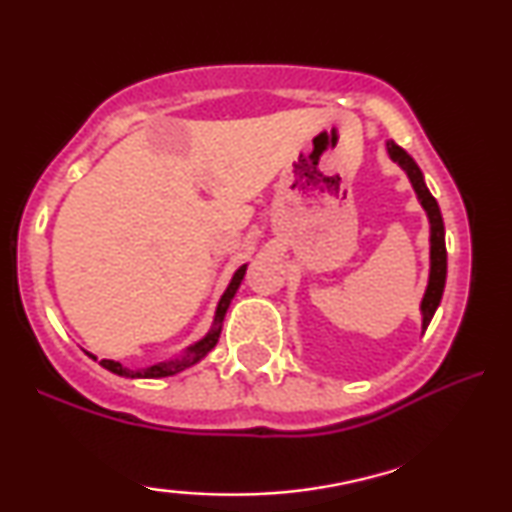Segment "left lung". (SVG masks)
<instances>
[{
    "label": "left lung",
    "instance_id": "left-lung-1",
    "mask_svg": "<svg viewBox=\"0 0 512 512\" xmlns=\"http://www.w3.org/2000/svg\"><path fill=\"white\" fill-rule=\"evenodd\" d=\"M387 153L394 163L401 165V170L408 174L412 188H415L419 205L424 207L426 216H429L431 223V270H429V284H426L424 298H422V331H426V326L431 324L433 314H436L440 298H443L445 291V277H447V251H445V226H443V214H440V207L433 195L429 193V188L424 184V174L419 170L415 160L408 151H403L396 142H387Z\"/></svg>",
    "mask_w": 512,
    "mask_h": 512
}]
</instances>
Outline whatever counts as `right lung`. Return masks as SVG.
Here are the masks:
<instances>
[{
    "label": "right lung",
    "mask_w": 512,
    "mask_h": 512,
    "mask_svg": "<svg viewBox=\"0 0 512 512\" xmlns=\"http://www.w3.org/2000/svg\"><path fill=\"white\" fill-rule=\"evenodd\" d=\"M244 272H247V265H242V268L235 270L233 279H230L228 289L223 291V296L219 300V305H216V314H214V326L212 331H209L205 338L195 342V345H191L186 349L184 354L179 356V359H170V361H163V363H156V366H149V368H139V370H130L121 366L118 361H111V359H102L100 366L111 370L114 375H121V377H130V380H137V377H142V380H158V377H170V375H177L181 373V370L191 368L195 366V363L205 359V356L212 352L216 342H219V335H221V324H223V317H226L228 307H230V300H233V296L237 293V289H240L242 279H244ZM95 359V356H93Z\"/></svg>",
    "instance_id": "obj_1"
}]
</instances>
